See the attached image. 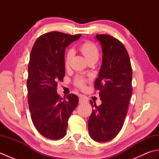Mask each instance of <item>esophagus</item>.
<instances>
[{
    "label": "esophagus",
    "instance_id": "34e87169",
    "mask_svg": "<svg viewBox=\"0 0 159 159\" xmlns=\"http://www.w3.org/2000/svg\"><path fill=\"white\" fill-rule=\"evenodd\" d=\"M87 102V100L85 98V97H83V96H80L79 98V103L81 104V103H85Z\"/></svg>",
    "mask_w": 159,
    "mask_h": 159
}]
</instances>
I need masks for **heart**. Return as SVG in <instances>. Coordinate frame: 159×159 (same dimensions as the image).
<instances>
[{"mask_svg": "<svg viewBox=\"0 0 159 159\" xmlns=\"http://www.w3.org/2000/svg\"><path fill=\"white\" fill-rule=\"evenodd\" d=\"M80 50L82 52L84 57H85L87 61H89L92 59H98L99 57V51L98 47L94 44L93 43L91 42H86L83 43L80 46ZM72 52L70 51L67 54L65 57V63L66 65L67 66L69 64L71 57H72ZM86 80L83 77H76L75 79V85L79 87H83L85 85Z\"/></svg>", "mask_w": 159, "mask_h": 159, "instance_id": "obj_1", "label": "heart"}]
</instances>
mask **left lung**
Wrapping results in <instances>:
<instances>
[{"label":"left lung","mask_w":159,"mask_h":159,"mask_svg":"<svg viewBox=\"0 0 159 159\" xmlns=\"http://www.w3.org/2000/svg\"><path fill=\"white\" fill-rule=\"evenodd\" d=\"M102 50V65L95 88L99 91L102 104L92 100V113L89 118L90 137L97 142H107L116 137L123 126L132 96V67L123 43L108 35H96Z\"/></svg>","instance_id":"left-lung-1"}]
</instances>
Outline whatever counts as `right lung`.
Returning <instances> with one entry per match:
<instances>
[{"label":"right lung","instance_id":"1","mask_svg":"<svg viewBox=\"0 0 159 159\" xmlns=\"http://www.w3.org/2000/svg\"><path fill=\"white\" fill-rule=\"evenodd\" d=\"M81 35H71L52 31L36 40L30 55L27 79L28 102L36 129L50 139L66 134L67 121L79 103L75 94L63 98L57 92L65 76L66 48Z\"/></svg>","mask_w":159,"mask_h":159}]
</instances>
